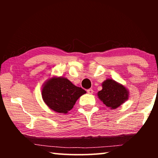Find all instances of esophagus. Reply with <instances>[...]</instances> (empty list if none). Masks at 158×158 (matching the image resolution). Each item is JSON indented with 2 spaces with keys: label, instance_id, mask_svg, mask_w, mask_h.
Wrapping results in <instances>:
<instances>
[{
  "label": "esophagus",
  "instance_id": "obj_1",
  "mask_svg": "<svg viewBox=\"0 0 158 158\" xmlns=\"http://www.w3.org/2000/svg\"><path fill=\"white\" fill-rule=\"evenodd\" d=\"M87 93H89V94H93V90L92 89H89L87 90Z\"/></svg>",
  "mask_w": 158,
  "mask_h": 158
}]
</instances>
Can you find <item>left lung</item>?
<instances>
[{
  "mask_svg": "<svg viewBox=\"0 0 158 158\" xmlns=\"http://www.w3.org/2000/svg\"><path fill=\"white\" fill-rule=\"evenodd\" d=\"M98 95L106 106L116 109L127 100L128 91L123 85L112 79H106L102 83V90Z\"/></svg>",
  "mask_w": 158,
  "mask_h": 158,
  "instance_id": "left-lung-1",
  "label": "left lung"
}]
</instances>
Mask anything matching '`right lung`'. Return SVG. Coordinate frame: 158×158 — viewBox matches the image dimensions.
<instances>
[{
	"label": "right lung",
	"instance_id": "add662e5",
	"mask_svg": "<svg viewBox=\"0 0 158 158\" xmlns=\"http://www.w3.org/2000/svg\"><path fill=\"white\" fill-rule=\"evenodd\" d=\"M85 93L68 79L53 77L44 85L42 95L44 102L53 111L66 114L73 108L80 96Z\"/></svg>",
	"mask_w": 158,
	"mask_h": 158
}]
</instances>
